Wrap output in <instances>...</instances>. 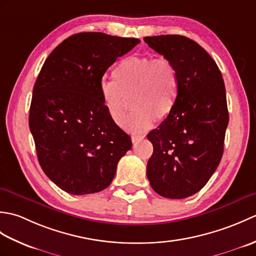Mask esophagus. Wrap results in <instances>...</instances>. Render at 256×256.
Listing matches in <instances>:
<instances>
[{
    "mask_svg": "<svg viewBox=\"0 0 256 256\" xmlns=\"http://www.w3.org/2000/svg\"><path fill=\"white\" fill-rule=\"evenodd\" d=\"M145 136H143V135H134V136H132V142L133 143H138L140 142V140H143Z\"/></svg>",
    "mask_w": 256,
    "mask_h": 256,
    "instance_id": "esophagus-1",
    "label": "esophagus"
}]
</instances>
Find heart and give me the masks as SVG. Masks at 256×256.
<instances>
[{
	"instance_id": "b5f03b06",
	"label": "heart",
	"mask_w": 256,
	"mask_h": 256,
	"mask_svg": "<svg viewBox=\"0 0 256 256\" xmlns=\"http://www.w3.org/2000/svg\"><path fill=\"white\" fill-rule=\"evenodd\" d=\"M180 89L178 72L165 57L130 56L113 70V79L103 78L99 92L112 121L122 126L132 99L133 112L125 128L140 134L155 122L165 120L172 112Z\"/></svg>"
}]
</instances>
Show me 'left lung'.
<instances>
[{"instance_id":"left-lung-1","label":"left lung","mask_w":256,"mask_h":256,"mask_svg":"<svg viewBox=\"0 0 256 256\" xmlns=\"http://www.w3.org/2000/svg\"><path fill=\"white\" fill-rule=\"evenodd\" d=\"M178 72L179 96L172 112L148 134L153 155L146 175L165 198L198 192L219 166L229 123L226 86L216 62L197 42L180 35L144 37Z\"/></svg>"}]
</instances>
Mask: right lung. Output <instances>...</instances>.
<instances>
[{
	"mask_svg": "<svg viewBox=\"0 0 256 256\" xmlns=\"http://www.w3.org/2000/svg\"><path fill=\"white\" fill-rule=\"evenodd\" d=\"M138 38L79 32L45 60L32 89L30 130L38 162L50 180L72 194L99 192L132 148L112 121L99 84L106 69L136 46Z\"/></svg>",
	"mask_w": 256,
	"mask_h": 256,
	"instance_id": "add662e5",
	"label": "right lung"
}]
</instances>
